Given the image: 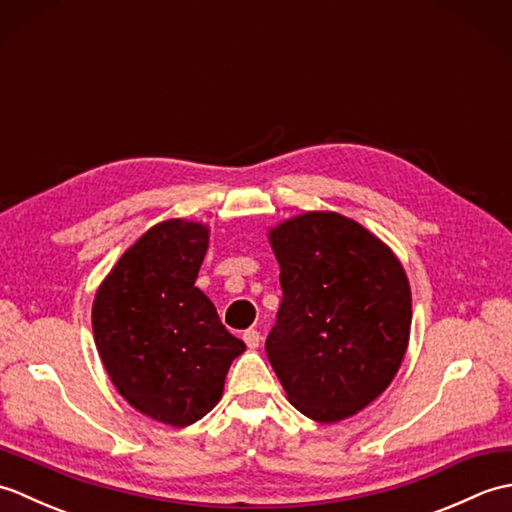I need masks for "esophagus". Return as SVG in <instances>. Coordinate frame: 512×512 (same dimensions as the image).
<instances>
[{
    "label": "esophagus",
    "mask_w": 512,
    "mask_h": 512,
    "mask_svg": "<svg viewBox=\"0 0 512 512\" xmlns=\"http://www.w3.org/2000/svg\"><path fill=\"white\" fill-rule=\"evenodd\" d=\"M242 339H244V343H246L248 350H255V347H259V343H262V334H259L257 330L250 328V330H246V332H244Z\"/></svg>",
    "instance_id": "esophagus-1"
}]
</instances>
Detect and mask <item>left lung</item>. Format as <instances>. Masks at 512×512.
I'll use <instances>...</instances> for the list:
<instances>
[{
  "mask_svg": "<svg viewBox=\"0 0 512 512\" xmlns=\"http://www.w3.org/2000/svg\"><path fill=\"white\" fill-rule=\"evenodd\" d=\"M281 306L266 354L303 416L339 422L394 380L411 328L396 255L350 217L312 211L270 231Z\"/></svg>",
  "mask_w": 512,
  "mask_h": 512,
  "instance_id": "1",
  "label": "left lung"
}]
</instances>
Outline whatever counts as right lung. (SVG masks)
<instances>
[{"label": "right lung", "instance_id": "obj_1", "mask_svg": "<svg viewBox=\"0 0 512 512\" xmlns=\"http://www.w3.org/2000/svg\"><path fill=\"white\" fill-rule=\"evenodd\" d=\"M206 248L204 224L151 226L118 259L92 306L96 350L118 394L171 427H189L215 407L228 367L246 350L195 288Z\"/></svg>", "mask_w": 512, "mask_h": 512}]
</instances>
